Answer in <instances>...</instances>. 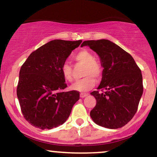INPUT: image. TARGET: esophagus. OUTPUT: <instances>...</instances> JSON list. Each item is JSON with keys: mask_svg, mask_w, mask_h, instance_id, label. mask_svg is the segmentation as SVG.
<instances>
[{"mask_svg": "<svg viewBox=\"0 0 157 157\" xmlns=\"http://www.w3.org/2000/svg\"><path fill=\"white\" fill-rule=\"evenodd\" d=\"M87 95H88L87 93H80V98H83L86 97Z\"/></svg>", "mask_w": 157, "mask_h": 157, "instance_id": "1", "label": "esophagus"}]
</instances>
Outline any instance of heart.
I'll return each instance as SVG.
<instances>
[{
	"label": "heart",
	"instance_id": "heart-1",
	"mask_svg": "<svg viewBox=\"0 0 157 157\" xmlns=\"http://www.w3.org/2000/svg\"><path fill=\"white\" fill-rule=\"evenodd\" d=\"M74 59L77 63L85 65L82 71L83 78L77 80L71 86V89L79 92H86L95 85V80H99L102 76L103 68L101 65L96 62L94 55L87 50H82L74 56ZM61 73L65 80L73 81V70L69 63L65 62L61 65Z\"/></svg>",
	"mask_w": 157,
	"mask_h": 157
}]
</instances>
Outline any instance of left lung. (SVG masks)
<instances>
[{
    "instance_id": "8db88e82",
    "label": "left lung",
    "mask_w": 157,
    "mask_h": 157,
    "mask_svg": "<svg viewBox=\"0 0 157 157\" xmlns=\"http://www.w3.org/2000/svg\"><path fill=\"white\" fill-rule=\"evenodd\" d=\"M89 46L101 58L102 80L91 94L96 106L90 112L94 123L109 129L127 124L136 113L143 93L142 75L131 55L107 39L89 40Z\"/></svg>"
}]
</instances>
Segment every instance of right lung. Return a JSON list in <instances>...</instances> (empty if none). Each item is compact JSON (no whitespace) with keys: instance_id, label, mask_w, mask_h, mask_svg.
<instances>
[{"instance_id":"1","label":"right lung","mask_w":157,"mask_h":157,"mask_svg":"<svg viewBox=\"0 0 157 157\" xmlns=\"http://www.w3.org/2000/svg\"><path fill=\"white\" fill-rule=\"evenodd\" d=\"M81 42L51 41L31 53L22 65L17 96L24 118L33 127L50 130L63 124L80 99L77 91L64 92L67 84L61 65Z\"/></svg>"}]
</instances>
